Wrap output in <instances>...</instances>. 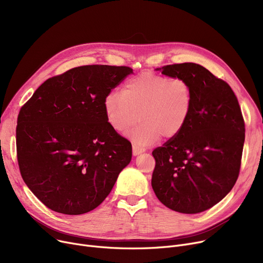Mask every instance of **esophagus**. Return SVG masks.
Segmentation results:
<instances>
[{
  "label": "esophagus",
  "mask_w": 263,
  "mask_h": 263,
  "mask_svg": "<svg viewBox=\"0 0 263 263\" xmlns=\"http://www.w3.org/2000/svg\"><path fill=\"white\" fill-rule=\"evenodd\" d=\"M132 149H133V155H134V156L141 155V154H143L144 151H145V148L141 147L140 145H137V144H133V145H132Z\"/></svg>",
  "instance_id": "34e87169"
}]
</instances>
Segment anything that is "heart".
<instances>
[{
	"label": "heart",
	"mask_w": 263,
	"mask_h": 263,
	"mask_svg": "<svg viewBox=\"0 0 263 263\" xmlns=\"http://www.w3.org/2000/svg\"><path fill=\"white\" fill-rule=\"evenodd\" d=\"M193 106L190 83L182 78H170L144 72L129 79L122 91H112L103 99L108 124L116 131L126 129L139 110L140 120L126 130L129 139L149 144L175 137L186 124Z\"/></svg>",
	"instance_id": "1"
}]
</instances>
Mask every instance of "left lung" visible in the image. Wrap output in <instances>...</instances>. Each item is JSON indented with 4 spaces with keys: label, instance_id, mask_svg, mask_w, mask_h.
Masks as SVG:
<instances>
[{
    "label": "left lung",
    "instance_id": "8db88e82",
    "mask_svg": "<svg viewBox=\"0 0 263 263\" xmlns=\"http://www.w3.org/2000/svg\"><path fill=\"white\" fill-rule=\"evenodd\" d=\"M160 70L190 83L193 106L181 132L153 151L151 185L167 208L199 213L222 200L239 177L245 140L241 107L227 83L198 64L167 65Z\"/></svg>",
    "mask_w": 263,
    "mask_h": 263
}]
</instances>
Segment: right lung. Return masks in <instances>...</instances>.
Wrapping results in <instances>:
<instances>
[{
    "mask_svg": "<svg viewBox=\"0 0 263 263\" xmlns=\"http://www.w3.org/2000/svg\"><path fill=\"white\" fill-rule=\"evenodd\" d=\"M132 72L127 66L76 67L45 81L21 107L20 173L49 209L68 215L93 210L130 163L132 145L108 124L103 99Z\"/></svg>",
    "mask_w": 263,
    "mask_h": 263,
    "instance_id": "right-lung-1",
    "label": "right lung"
}]
</instances>
